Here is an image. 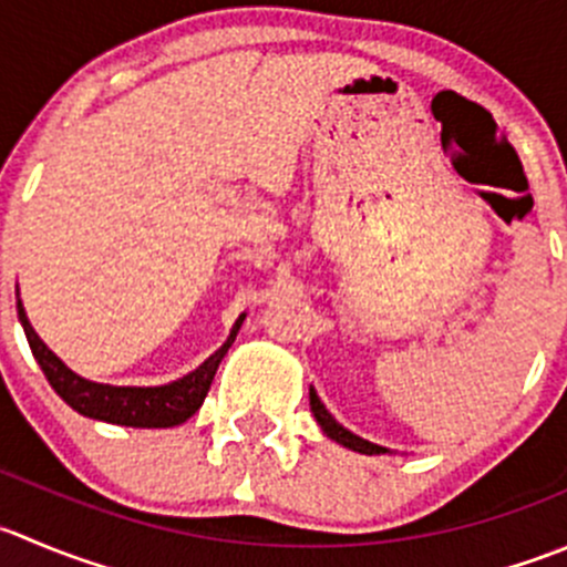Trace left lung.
I'll use <instances>...</instances> for the list:
<instances>
[{"instance_id": "1", "label": "left lung", "mask_w": 567, "mask_h": 567, "mask_svg": "<svg viewBox=\"0 0 567 567\" xmlns=\"http://www.w3.org/2000/svg\"><path fill=\"white\" fill-rule=\"evenodd\" d=\"M310 410H312V415H316V421L321 423L323 435L332 437V441L340 443V446L351 449V452H360V454H390L384 446H377V443H371V441H362L360 435H354V432L346 430L343 423L334 421L332 412L323 406V401L318 399V393L312 388H310Z\"/></svg>"}]
</instances>
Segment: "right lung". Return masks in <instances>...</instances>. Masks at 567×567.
<instances>
[{
    "label": "right lung",
    "mask_w": 567,
    "mask_h": 567,
    "mask_svg": "<svg viewBox=\"0 0 567 567\" xmlns=\"http://www.w3.org/2000/svg\"><path fill=\"white\" fill-rule=\"evenodd\" d=\"M19 296V288H16ZM16 310H19V321L24 327L27 340H30V349L35 354L38 365L47 373L49 384L54 388V393L85 417H96L104 423H118V426H137V430H168V426H179V423L188 421L196 410L205 401L207 390H210L213 377L218 371V362L224 360V354L229 351V346L235 343V334H238L244 316L235 321L233 332L224 340L221 349L216 354L207 357L196 371H190L188 377L177 379V382L161 384V388H118V384H99L91 379L80 377V373L71 371L41 338L32 329L30 318H27L24 305L21 299H16Z\"/></svg>",
    "instance_id": "right-lung-1"
}]
</instances>
